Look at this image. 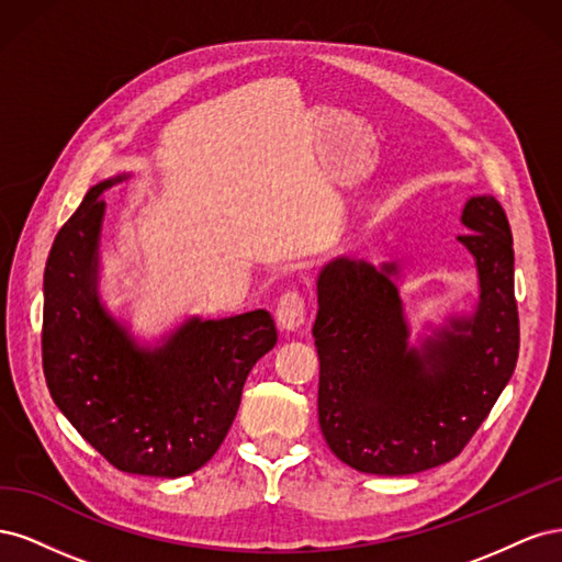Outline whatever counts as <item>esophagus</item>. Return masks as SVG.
Returning a JSON list of instances; mask_svg holds the SVG:
<instances>
[{
    "label": "esophagus",
    "mask_w": 562,
    "mask_h": 562,
    "mask_svg": "<svg viewBox=\"0 0 562 562\" xmlns=\"http://www.w3.org/2000/svg\"><path fill=\"white\" fill-rule=\"evenodd\" d=\"M304 318H307V302H304V295L297 291L283 293L277 304L279 326L283 330H295L302 326Z\"/></svg>",
    "instance_id": "obj_1"
}]
</instances>
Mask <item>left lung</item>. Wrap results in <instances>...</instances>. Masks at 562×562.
Returning a JSON list of instances; mask_svg holds the SVG:
<instances>
[{
  "label": "left lung",
  "instance_id": "1",
  "mask_svg": "<svg viewBox=\"0 0 562 562\" xmlns=\"http://www.w3.org/2000/svg\"><path fill=\"white\" fill-rule=\"evenodd\" d=\"M459 236L475 258L481 302L422 353L407 349L396 265L337 258L323 267L318 424L328 448L363 473L407 475L467 448L514 375L520 347L514 236L495 196H471Z\"/></svg>",
  "mask_w": 562,
  "mask_h": 562
}]
</instances>
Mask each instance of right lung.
Returning a JSON list of instances; mask_svg holds the SVG:
<instances>
[{
	"label": "right lung",
	"mask_w": 562,
	"mask_h": 562,
	"mask_svg": "<svg viewBox=\"0 0 562 562\" xmlns=\"http://www.w3.org/2000/svg\"><path fill=\"white\" fill-rule=\"evenodd\" d=\"M105 180L60 227L44 269L42 363L72 427L126 473L178 479L223 446L248 372L277 345L269 312L187 321L143 349L100 307L98 239Z\"/></svg>",
	"instance_id": "right-lung-1"
}]
</instances>
